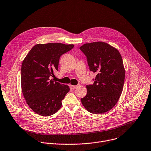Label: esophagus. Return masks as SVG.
I'll list each match as a JSON object with an SVG mask.
<instances>
[{
	"instance_id": "obj_1",
	"label": "esophagus",
	"mask_w": 151,
	"mask_h": 151,
	"mask_svg": "<svg viewBox=\"0 0 151 151\" xmlns=\"http://www.w3.org/2000/svg\"><path fill=\"white\" fill-rule=\"evenodd\" d=\"M70 86H71V88L73 89H76L78 87V86H74V85H71Z\"/></svg>"
}]
</instances>
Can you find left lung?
<instances>
[{"mask_svg": "<svg viewBox=\"0 0 151 151\" xmlns=\"http://www.w3.org/2000/svg\"><path fill=\"white\" fill-rule=\"evenodd\" d=\"M91 71L97 74L93 85L86 86L87 94L81 101L90 113L102 114L118 103L123 90L125 69L122 56L114 47L104 42L83 44Z\"/></svg>", "mask_w": 151, "mask_h": 151, "instance_id": "8db88e82", "label": "left lung"}]
</instances>
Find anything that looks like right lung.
Listing matches in <instances>:
<instances>
[{
	"label": "right lung",
	"instance_id": "obj_1",
	"mask_svg": "<svg viewBox=\"0 0 151 151\" xmlns=\"http://www.w3.org/2000/svg\"><path fill=\"white\" fill-rule=\"evenodd\" d=\"M74 47L62 43L38 44L28 53L22 65L21 86L30 108L37 114L49 116L62 106L70 91L68 85L50 79L58 71L60 57Z\"/></svg>",
	"mask_w": 151,
	"mask_h": 151
}]
</instances>
